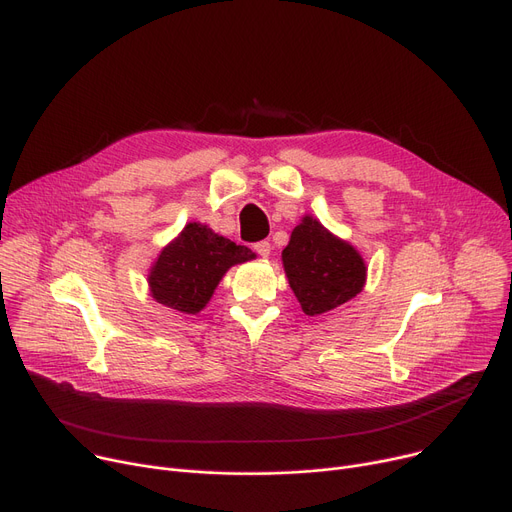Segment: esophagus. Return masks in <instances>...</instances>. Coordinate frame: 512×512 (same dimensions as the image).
<instances>
[{"label":"esophagus","instance_id":"obj_1","mask_svg":"<svg viewBox=\"0 0 512 512\" xmlns=\"http://www.w3.org/2000/svg\"><path fill=\"white\" fill-rule=\"evenodd\" d=\"M253 251L259 255V257H270V253H272V245L267 240H259V242H255L253 245Z\"/></svg>","mask_w":512,"mask_h":512}]
</instances>
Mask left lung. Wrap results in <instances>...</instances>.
Listing matches in <instances>:
<instances>
[{"instance_id":"left-lung-1","label":"left lung","mask_w":512,"mask_h":512,"mask_svg":"<svg viewBox=\"0 0 512 512\" xmlns=\"http://www.w3.org/2000/svg\"><path fill=\"white\" fill-rule=\"evenodd\" d=\"M288 284L307 315L328 313L365 286L367 267L359 251L326 230L311 215L292 230L282 251Z\"/></svg>"}]
</instances>
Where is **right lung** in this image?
I'll return each instance as SVG.
<instances>
[{"label":"right lung","mask_w":512,"mask_h":512,"mask_svg":"<svg viewBox=\"0 0 512 512\" xmlns=\"http://www.w3.org/2000/svg\"><path fill=\"white\" fill-rule=\"evenodd\" d=\"M255 259L249 247L191 222L155 259L149 272L151 297L180 313H199L232 265Z\"/></svg>","instance_id":"right-lung-1"}]
</instances>
